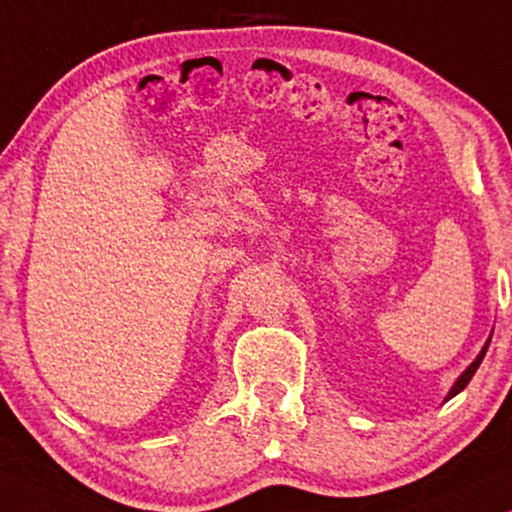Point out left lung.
I'll return each mask as SVG.
<instances>
[{
    "label": "left lung",
    "mask_w": 512,
    "mask_h": 512,
    "mask_svg": "<svg viewBox=\"0 0 512 512\" xmlns=\"http://www.w3.org/2000/svg\"><path fill=\"white\" fill-rule=\"evenodd\" d=\"M489 342H492V335H489V340L485 342V347H482V352H480L478 356H475V361L471 363V366H468V368L464 370V373H461V375H459V380H457V382H454V387L450 389V394H447V398H445V401H450V398H452V396H457V394H459V391H464V389H466V384H468V382H471V377L475 375V370H478V368H480V363H482V359H485V354H487V347H489Z\"/></svg>",
    "instance_id": "obj_1"
}]
</instances>
